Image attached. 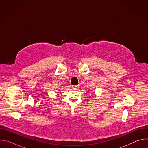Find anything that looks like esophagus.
I'll list each match as a JSON object with an SVG mask.
<instances>
[{"label":"esophagus","mask_w":148,"mask_h":148,"mask_svg":"<svg viewBox=\"0 0 148 148\" xmlns=\"http://www.w3.org/2000/svg\"><path fill=\"white\" fill-rule=\"evenodd\" d=\"M74 88H78V86H77V85H76V86H72Z\"/></svg>","instance_id":"1"}]
</instances>
